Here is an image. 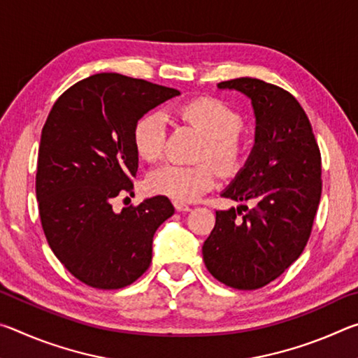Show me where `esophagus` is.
Instances as JSON below:
<instances>
[{
  "label": "esophagus",
  "instance_id": "obj_1",
  "mask_svg": "<svg viewBox=\"0 0 358 358\" xmlns=\"http://www.w3.org/2000/svg\"><path fill=\"white\" fill-rule=\"evenodd\" d=\"M173 207H175V210L180 211V213H181V211H183V213H185V211H189L191 210L189 205H185V203H181V202H173Z\"/></svg>",
  "mask_w": 358,
  "mask_h": 358
}]
</instances>
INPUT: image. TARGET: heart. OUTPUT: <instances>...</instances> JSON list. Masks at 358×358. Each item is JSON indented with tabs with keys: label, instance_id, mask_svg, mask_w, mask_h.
Here are the masks:
<instances>
[{
	"label": "heart",
	"instance_id": "1",
	"mask_svg": "<svg viewBox=\"0 0 358 358\" xmlns=\"http://www.w3.org/2000/svg\"><path fill=\"white\" fill-rule=\"evenodd\" d=\"M175 115L205 136L201 159L215 161L224 173H234L243 166L248 145L241 129L243 118L226 102L213 96H201L180 104ZM167 128L159 113H147L132 129V143L138 157L155 162L164 153ZM216 167L210 162L196 166L164 164L155 169L145 180L148 192L171 197L177 202H191L216 185Z\"/></svg>",
	"mask_w": 358,
	"mask_h": 358
}]
</instances>
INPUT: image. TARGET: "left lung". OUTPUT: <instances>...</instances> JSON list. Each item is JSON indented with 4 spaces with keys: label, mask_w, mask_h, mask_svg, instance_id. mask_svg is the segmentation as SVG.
Masks as SVG:
<instances>
[{
    "label": "left lung",
    "mask_w": 358,
    "mask_h": 358,
    "mask_svg": "<svg viewBox=\"0 0 358 358\" xmlns=\"http://www.w3.org/2000/svg\"><path fill=\"white\" fill-rule=\"evenodd\" d=\"M217 87L246 94L256 113V145L222 196L256 205L216 211L203 262L226 286L254 290L281 276L305 250L322 191V159L310 120L286 90L252 77Z\"/></svg>",
    "instance_id": "8db88e82"
}]
</instances>
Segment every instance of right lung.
Returning <instances> with one entry per match:
<instances>
[{
  "instance_id": "1",
  "label": "right lung",
  "mask_w": 358,
  "mask_h": 358,
  "mask_svg": "<svg viewBox=\"0 0 358 358\" xmlns=\"http://www.w3.org/2000/svg\"><path fill=\"white\" fill-rule=\"evenodd\" d=\"M178 94L102 72L72 85L48 113L36 173L41 224L59 262L90 287H126L150 266L156 229L173 215L171 201L156 196L120 213L112 201L134 194L137 120Z\"/></svg>"
}]
</instances>
